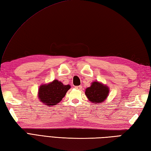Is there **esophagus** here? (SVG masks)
<instances>
[{
  "label": "esophagus",
  "instance_id": "obj_1",
  "mask_svg": "<svg viewBox=\"0 0 151 151\" xmlns=\"http://www.w3.org/2000/svg\"><path fill=\"white\" fill-rule=\"evenodd\" d=\"M75 88L76 89H81V88H82V86H75Z\"/></svg>",
  "mask_w": 151,
  "mask_h": 151
}]
</instances>
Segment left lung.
I'll list each match as a JSON object with an SVG mask.
<instances>
[{"mask_svg": "<svg viewBox=\"0 0 151 151\" xmlns=\"http://www.w3.org/2000/svg\"><path fill=\"white\" fill-rule=\"evenodd\" d=\"M110 93V88L102 83L94 81L91 86L86 89L85 94L88 100L92 103L101 104L104 102Z\"/></svg>", "mask_w": 151, "mask_h": 151, "instance_id": "left-lung-1", "label": "left lung"}]
</instances>
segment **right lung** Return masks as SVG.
Returning <instances> with one entry per match:
<instances>
[{
    "mask_svg": "<svg viewBox=\"0 0 151 151\" xmlns=\"http://www.w3.org/2000/svg\"><path fill=\"white\" fill-rule=\"evenodd\" d=\"M70 88V85H64L62 82L54 80L48 84H43L40 86L37 97L40 101L46 106L57 105L65 97Z\"/></svg>",
    "mask_w": 151,
    "mask_h": 151,
    "instance_id": "obj_1",
    "label": "right lung"
}]
</instances>
